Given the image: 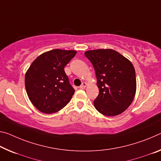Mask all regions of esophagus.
I'll return each instance as SVG.
<instances>
[{
    "label": "esophagus",
    "mask_w": 161,
    "mask_h": 161,
    "mask_svg": "<svg viewBox=\"0 0 161 161\" xmlns=\"http://www.w3.org/2000/svg\"><path fill=\"white\" fill-rule=\"evenodd\" d=\"M86 85H87V84H86V82H83L82 84H81V85L80 86V88L81 89V90H83V89H85Z\"/></svg>",
    "instance_id": "obj_1"
}]
</instances>
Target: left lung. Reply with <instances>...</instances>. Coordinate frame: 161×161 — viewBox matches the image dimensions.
Segmentation results:
<instances>
[{
  "mask_svg": "<svg viewBox=\"0 0 161 161\" xmlns=\"http://www.w3.org/2000/svg\"><path fill=\"white\" fill-rule=\"evenodd\" d=\"M95 70L99 94L94 100L97 110L106 116L123 113L136 92V71L132 64L116 51L96 49L85 53Z\"/></svg>",
  "mask_w": 161,
  "mask_h": 161,
  "instance_id": "obj_1",
  "label": "left lung"
}]
</instances>
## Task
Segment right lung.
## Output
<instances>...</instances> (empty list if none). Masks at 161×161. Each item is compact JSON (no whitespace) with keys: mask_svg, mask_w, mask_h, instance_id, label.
Masks as SVG:
<instances>
[{"mask_svg":"<svg viewBox=\"0 0 161 161\" xmlns=\"http://www.w3.org/2000/svg\"><path fill=\"white\" fill-rule=\"evenodd\" d=\"M76 53L75 50L48 51L36 58L27 70L25 90L31 103L42 113H57L69 103L75 90L64 67Z\"/></svg>","mask_w":161,"mask_h":161,"instance_id":"add662e5","label":"right lung"}]
</instances>
